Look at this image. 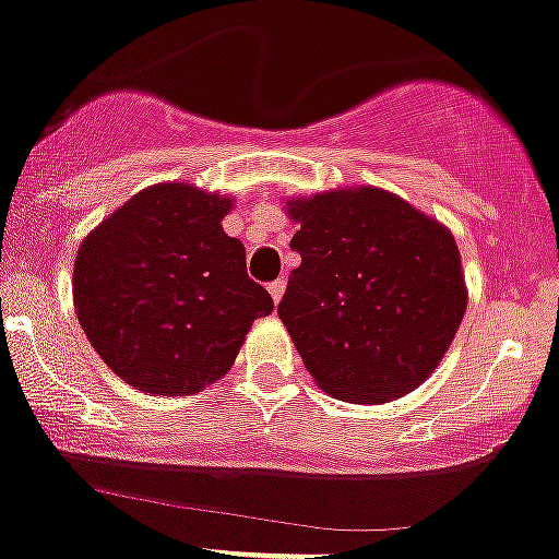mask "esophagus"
<instances>
[{"instance_id": "obj_1", "label": "esophagus", "mask_w": 559, "mask_h": 559, "mask_svg": "<svg viewBox=\"0 0 559 559\" xmlns=\"http://www.w3.org/2000/svg\"><path fill=\"white\" fill-rule=\"evenodd\" d=\"M284 289H286V281L284 278H278V281H273V284L267 286V292H270V297H273L275 302L281 300V297H284Z\"/></svg>"}]
</instances>
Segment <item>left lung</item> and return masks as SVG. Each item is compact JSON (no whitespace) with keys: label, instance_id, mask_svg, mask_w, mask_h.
I'll return each instance as SVG.
<instances>
[{"label":"left lung","instance_id":"obj_1","mask_svg":"<svg viewBox=\"0 0 559 559\" xmlns=\"http://www.w3.org/2000/svg\"><path fill=\"white\" fill-rule=\"evenodd\" d=\"M300 229L281 322L324 393L384 404L435 373L467 311L451 231L382 188L289 199Z\"/></svg>","mask_w":559,"mask_h":559}]
</instances>
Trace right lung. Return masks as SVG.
I'll use <instances>...</instances> for the list:
<instances>
[{"label":"right lung","instance_id":"1","mask_svg":"<svg viewBox=\"0 0 559 559\" xmlns=\"http://www.w3.org/2000/svg\"><path fill=\"white\" fill-rule=\"evenodd\" d=\"M229 197L158 182L114 210L81 242L73 306L92 349L119 379L191 395L235 362L273 297L248 278L246 248L221 226Z\"/></svg>","mask_w":559,"mask_h":559}]
</instances>
